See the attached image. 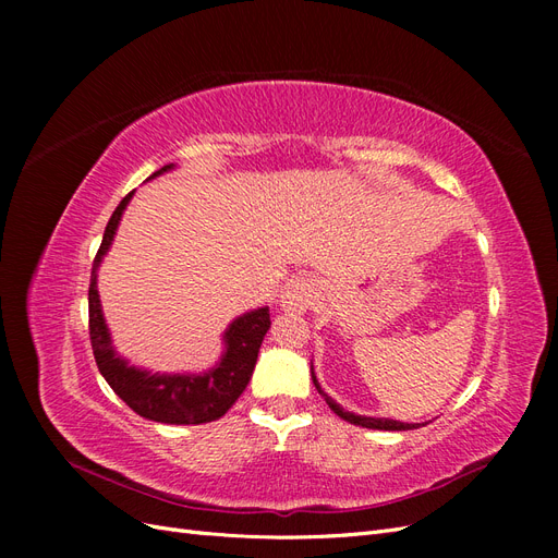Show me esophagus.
Wrapping results in <instances>:
<instances>
[{
  "instance_id": "esophagus-1",
  "label": "esophagus",
  "mask_w": 558,
  "mask_h": 558,
  "mask_svg": "<svg viewBox=\"0 0 558 558\" xmlns=\"http://www.w3.org/2000/svg\"><path fill=\"white\" fill-rule=\"evenodd\" d=\"M316 298V283L310 277H293L283 283L279 302L286 312L293 314H305Z\"/></svg>"
}]
</instances>
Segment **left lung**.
<instances>
[{
    "label": "left lung",
    "instance_id": "obj_1",
    "mask_svg": "<svg viewBox=\"0 0 558 558\" xmlns=\"http://www.w3.org/2000/svg\"><path fill=\"white\" fill-rule=\"evenodd\" d=\"M312 379H314V386H316V391L324 396V400L328 402V408L340 416V418H344V421H349V424H353V426H363V428H375V430H414V428H418L421 424H402V421H393V418H384V416H365V414H353V412H349V410H344L340 402H335L324 388H320V384H318V379H316V375H314V365H312Z\"/></svg>",
    "mask_w": 558,
    "mask_h": 558
}]
</instances>
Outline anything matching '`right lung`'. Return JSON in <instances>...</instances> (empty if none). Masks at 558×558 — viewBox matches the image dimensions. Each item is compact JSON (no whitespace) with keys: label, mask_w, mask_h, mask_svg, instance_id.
I'll return each instance as SVG.
<instances>
[{"label":"right lung","mask_w":558,"mask_h":558,"mask_svg":"<svg viewBox=\"0 0 558 558\" xmlns=\"http://www.w3.org/2000/svg\"><path fill=\"white\" fill-rule=\"evenodd\" d=\"M174 167V162L165 165L148 179L172 172ZM132 195L134 191L125 195L121 205L111 214L102 246H99L93 263L88 312L95 363L107 384L113 388V393L140 416L158 421V424L174 426L209 424V421L221 418L246 388L253 367H256L258 361L263 337L269 330V307L251 310L238 318H232V324L223 332L221 359H218L214 367L205 369V373H150V369L130 365V361L113 349L102 302H99L97 269L113 244L116 230L121 226L123 211L130 205Z\"/></svg>","instance_id":"right-lung-1"}]
</instances>
